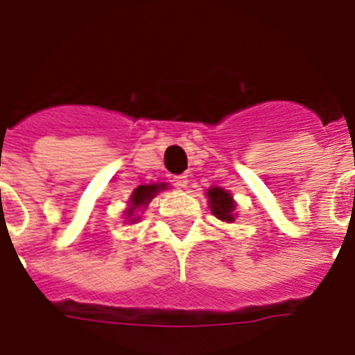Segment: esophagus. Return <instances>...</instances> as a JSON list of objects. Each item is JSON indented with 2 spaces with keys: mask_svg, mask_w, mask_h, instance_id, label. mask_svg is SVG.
Masks as SVG:
<instances>
[{
  "mask_svg": "<svg viewBox=\"0 0 355 355\" xmlns=\"http://www.w3.org/2000/svg\"><path fill=\"white\" fill-rule=\"evenodd\" d=\"M173 182H175V186H177L178 189H186L187 182H189V180H187L186 175H178V177L173 178Z\"/></svg>",
  "mask_w": 355,
  "mask_h": 355,
  "instance_id": "obj_1",
  "label": "esophagus"
}]
</instances>
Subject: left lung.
I'll use <instances>...</instances> for the list:
<instances>
[{
    "instance_id": "left-lung-1",
    "label": "left lung",
    "mask_w": 355,
    "mask_h": 355,
    "mask_svg": "<svg viewBox=\"0 0 355 355\" xmlns=\"http://www.w3.org/2000/svg\"><path fill=\"white\" fill-rule=\"evenodd\" d=\"M207 196V204H209L211 213L222 222L233 223L236 220V202H234L233 195L223 189V187L213 186L205 191Z\"/></svg>"
}]
</instances>
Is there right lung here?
Instances as JSON below:
<instances>
[{"mask_svg":"<svg viewBox=\"0 0 355 355\" xmlns=\"http://www.w3.org/2000/svg\"><path fill=\"white\" fill-rule=\"evenodd\" d=\"M168 184L166 182H157V184H146V186L135 187L128 198L126 209L122 211L124 213V222L128 223H137L141 222V214L144 213L146 207L150 205V202L153 200L155 196L159 195L160 191L168 189Z\"/></svg>","mask_w":355,"mask_h":355,"instance_id":"obj_1","label":"right lung"}]
</instances>
